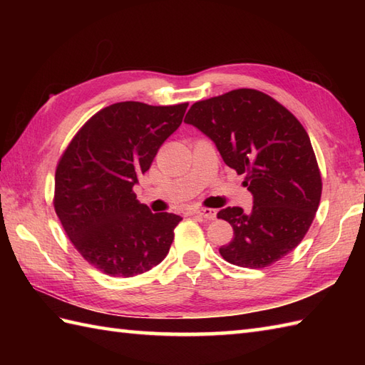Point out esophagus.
Wrapping results in <instances>:
<instances>
[{
  "label": "esophagus",
  "mask_w": 365,
  "mask_h": 365,
  "mask_svg": "<svg viewBox=\"0 0 365 365\" xmlns=\"http://www.w3.org/2000/svg\"><path fill=\"white\" fill-rule=\"evenodd\" d=\"M191 213L200 216V218H204L207 221H213L216 218V212L212 210V208H199V210H192Z\"/></svg>",
  "instance_id": "obj_1"
}]
</instances>
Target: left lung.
I'll list each match as a JSON object with an SVG mask.
<instances>
[{"mask_svg":"<svg viewBox=\"0 0 365 365\" xmlns=\"http://www.w3.org/2000/svg\"><path fill=\"white\" fill-rule=\"evenodd\" d=\"M185 122L210 138L224 163L252 195L251 212L227 207L218 218L234 229L220 247L224 260L265 268L297 247L315 218L322 177L311 139L299 120L274 98L235 89L196 102Z\"/></svg>","mask_w":365,"mask_h":365,"instance_id":"8db88e82","label":"left lung"}]
</instances>
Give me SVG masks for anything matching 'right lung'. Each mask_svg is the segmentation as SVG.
I'll return each mask as SVG.
<instances>
[{
	"label": "right lung",
	"mask_w": 365,
	"mask_h": 365,
	"mask_svg": "<svg viewBox=\"0 0 365 365\" xmlns=\"http://www.w3.org/2000/svg\"><path fill=\"white\" fill-rule=\"evenodd\" d=\"M187 108L141 102L106 106L84 123L59 160L54 210L73 246L102 273L131 277L168 255L182 218L152 213L133 187L180 127Z\"/></svg>",
	"instance_id": "1"
}]
</instances>
